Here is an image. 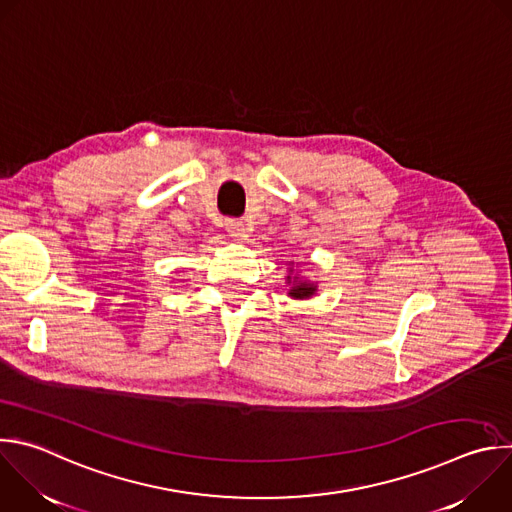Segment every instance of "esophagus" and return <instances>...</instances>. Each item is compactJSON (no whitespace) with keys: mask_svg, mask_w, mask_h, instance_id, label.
Returning a JSON list of instances; mask_svg holds the SVG:
<instances>
[{"mask_svg":"<svg viewBox=\"0 0 512 512\" xmlns=\"http://www.w3.org/2000/svg\"><path fill=\"white\" fill-rule=\"evenodd\" d=\"M225 229H227L233 237H239V235H243V221H241V219H227V221H225Z\"/></svg>","mask_w":512,"mask_h":512,"instance_id":"1","label":"esophagus"}]
</instances>
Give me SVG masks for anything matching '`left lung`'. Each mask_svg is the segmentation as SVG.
Returning a JSON list of instances; mask_svg holds the SVG:
<instances>
[{
	"label": "left lung",
	"mask_w": 512,
	"mask_h": 512,
	"mask_svg": "<svg viewBox=\"0 0 512 512\" xmlns=\"http://www.w3.org/2000/svg\"><path fill=\"white\" fill-rule=\"evenodd\" d=\"M315 291V287L311 283H299L297 287H293L289 293L297 299H303V297H311V293Z\"/></svg>",
	"instance_id": "1"
}]
</instances>
